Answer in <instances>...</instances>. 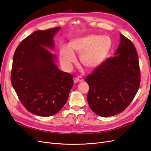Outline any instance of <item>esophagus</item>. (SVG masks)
<instances>
[{
	"label": "esophagus",
	"mask_w": 151,
	"mask_h": 151,
	"mask_svg": "<svg viewBox=\"0 0 151 151\" xmlns=\"http://www.w3.org/2000/svg\"><path fill=\"white\" fill-rule=\"evenodd\" d=\"M76 79L77 81H79V82H82V81H84V79L82 77H81V76H79V77H76Z\"/></svg>",
	"instance_id": "esophagus-1"
}]
</instances>
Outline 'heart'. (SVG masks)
<instances>
[{"mask_svg": "<svg viewBox=\"0 0 151 151\" xmlns=\"http://www.w3.org/2000/svg\"><path fill=\"white\" fill-rule=\"evenodd\" d=\"M111 47V40L108 36L89 35L77 38L69 46L63 45L60 51L62 65L67 69L72 68L76 57L74 52L81 53L80 60L83 64L91 68L99 66L106 59Z\"/></svg>", "mask_w": 151, "mask_h": 151, "instance_id": "heart-1", "label": "heart"}]
</instances>
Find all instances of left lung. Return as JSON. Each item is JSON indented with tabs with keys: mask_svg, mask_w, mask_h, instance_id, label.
Wrapping results in <instances>:
<instances>
[{
	"mask_svg": "<svg viewBox=\"0 0 151 151\" xmlns=\"http://www.w3.org/2000/svg\"><path fill=\"white\" fill-rule=\"evenodd\" d=\"M114 57L108 58L87 76V99L96 115L109 117L127 108L140 86L139 57L134 44L122 34Z\"/></svg>",
	"mask_w": 151,
	"mask_h": 151,
	"instance_id": "8db88e82",
	"label": "left lung"
}]
</instances>
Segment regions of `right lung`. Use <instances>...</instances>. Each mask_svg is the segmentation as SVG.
I'll use <instances>...</instances> for the list:
<instances>
[{
    "instance_id": "obj_1",
    "label": "right lung",
    "mask_w": 151,
    "mask_h": 151,
    "mask_svg": "<svg viewBox=\"0 0 151 151\" xmlns=\"http://www.w3.org/2000/svg\"><path fill=\"white\" fill-rule=\"evenodd\" d=\"M60 27L36 31L21 42L13 57L11 83L28 110L50 116L65 104L74 81L73 76L58 69L53 38Z\"/></svg>"
}]
</instances>
